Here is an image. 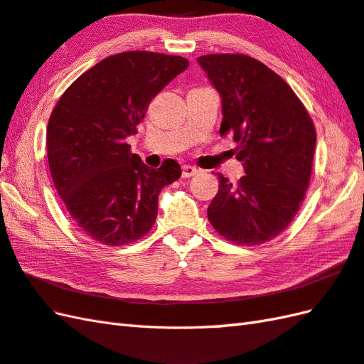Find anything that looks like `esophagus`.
<instances>
[{"label": "esophagus", "instance_id": "1", "mask_svg": "<svg viewBox=\"0 0 364 364\" xmlns=\"http://www.w3.org/2000/svg\"><path fill=\"white\" fill-rule=\"evenodd\" d=\"M200 171L193 166H183V178H191V176L197 175Z\"/></svg>", "mask_w": 364, "mask_h": 364}]
</instances>
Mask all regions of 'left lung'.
Here are the masks:
<instances>
[{"instance_id": "1", "label": "left lung", "mask_w": 364, "mask_h": 364, "mask_svg": "<svg viewBox=\"0 0 364 364\" xmlns=\"http://www.w3.org/2000/svg\"><path fill=\"white\" fill-rule=\"evenodd\" d=\"M220 92V134L232 133L245 175L234 184L217 173L218 192L208 208L226 240L255 247L281 234L299 210L316 146L314 121L281 75L243 54L197 58Z\"/></svg>"}]
</instances>
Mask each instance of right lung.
Listing matches in <instances>:
<instances>
[{"label":"right lung","mask_w":364,"mask_h":364,"mask_svg":"<svg viewBox=\"0 0 364 364\" xmlns=\"http://www.w3.org/2000/svg\"><path fill=\"white\" fill-rule=\"evenodd\" d=\"M189 66L184 57L129 50L100 60L58 99L46 130L49 171L68 214L99 243L144 237L158 196L181 176L175 159L150 168L132 154L150 100Z\"/></svg>","instance_id":"right-lung-1"}]
</instances>
